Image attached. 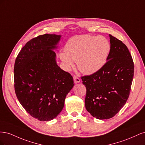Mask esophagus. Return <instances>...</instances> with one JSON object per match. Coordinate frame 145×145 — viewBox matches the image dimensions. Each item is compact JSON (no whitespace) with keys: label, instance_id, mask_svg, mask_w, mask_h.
Here are the masks:
<instances>
[{"label":"esophagus","instance_id":"esophagus-1","mask_svg":"<svg viewBox=\"0 0 145 145\" xmlns=\"http://www.w3.org/2000/svg\"><path fill=\"white\" fill-rule=\"evenodd\" d=\"M74 78V82L75 83H78L80 82V79L78 77H77V76H74L73 77Z\"/></svg>","mask_w":145,"mask_h":145}]
</instances>
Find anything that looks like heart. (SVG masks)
I'll list each match as a JSON object with an SVG mask.
<instances>
[{"instance_id":"1","label":"heart","mask_w":145,"mask_h":145,"mask_svg":"<svg viewBox=\"0 0 145 145\" xmlns=\"http://www.w3.org/2000/svg\"><path fill=\"white\" fill-rule=\"evenodd\" d=\"M61 52L60 58L65 69L69 71L77 62L78 69L85 74L99 71L106 63L111 50V45L103 36L81 35L71 38Z\"/></svg>"}]
</instances>
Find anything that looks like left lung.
I'll return each instance as SVG.
<instances>
[{
	"label": "left lung",
	"mask_w": 145,
	"mask_h": 145,
	"mask_svg": "<svg viewBox=\"0 0 145 145\" xmlns=\"http://www.w3.org/2000/svg\"><path fill=\"white\" fill-rule=\"evenodd\" d=\"M111 50L99 71L81 77L86 88L85 107L97 119L114 116L128 100L134 77V62L127 46L109 35Z\"/></svg>",
	"instance_id": "8db88e82"
}]
</instances>
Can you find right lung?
<instances>
[{
  "instance_id": "right-lung-1",
  "label": "right lung",
  "mask_w": 145,
  "mask_h": 145,
  "mask_svg": "<svg viewBox=\"0 0 145 145\" xmlns=\"http://www.w3.org/2000/svg\"><path fill=\"white\" fill-rule=\"evenodd\" d=\"M60 35L45 34L26 43L15 61V93L26 111L40 121L54 119L74 86L71 74L56 62Z\"/></svg>"
}]
</instances>
